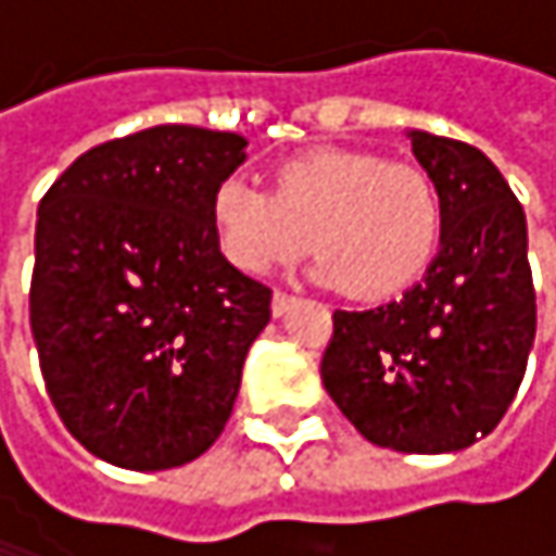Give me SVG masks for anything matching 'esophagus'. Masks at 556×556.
Returning a JSON list of instances; mask_svg holds the SVG:
<instances>
[{"mask_svg": "<svg viewBox=\"0 0 556 556\" xmlns=\"http://www.w3.org/2000/svg\"><path fill=\"white\" fill-rule=\"evenodd\" d=\"M295 305V295H289V292H274V302H270V308H274V315H286L289 308Z\"/></svg>", "mask_w": 556, "mask_h": 556, "instance_id": "obj_1", "label": "esophagus"}]
</instances>
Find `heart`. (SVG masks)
<instances>
[{
    "mask_svg": "<svg viewBox=\"0 0 556 556\" xmlns=\"http://www.w3.org/2000/svg\"><path fill=\"white\" fill-rule=\"evenodd\" d=\"M208 218L222 257L244 274H270L312 244V277L380 302L428 274L444 238V195L428 169L367 151H312L277 169L274 192L244 176L222 179Z\"/></svg>",
    "mask_w": 556,
    "mask_h": 556,
    "instance_id": "heart-1",
    "label": "heart"
}]
</instances>
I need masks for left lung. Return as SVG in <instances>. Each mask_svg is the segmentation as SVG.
I'll return each instance as SVG.
<instances>
[{"instance_id":"obj_1","label":"left lung","mask_w":556,"mask_h":556,"mask_svg":"<svg viewBox=\"0 0 556 556\" xmlns=\"http://www.w3.org/2000/svg\"><path fill=\"white\" fill-rule=\"evenodd\" d=\"M444 195V238L421 282L334 312L321 383L348 421L399 454H454L502 421L534 344L525 212L473 144L408 131Z\"/></svg>"}]
</instances>
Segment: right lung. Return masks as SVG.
Returning <instances> with one entry per match:
<instances>
[{
    "label": "right lung",
    "mask_w": 556,
    "mask_h": 556,
    "mask_svg": "<svg viewBox=\"0 0 556 556\" xmlns=\"http://www.w3.org/2000/svg\"><path fill=\"white\" fill-rule=\"evenodd\" d=\"M235 131L157 125L76 157L38 205L31 334L66 431L99 460L169 470L222 434L270 289L212 235Z\"/></svg>",
    "instance_id": "1"
}]
</instances>
